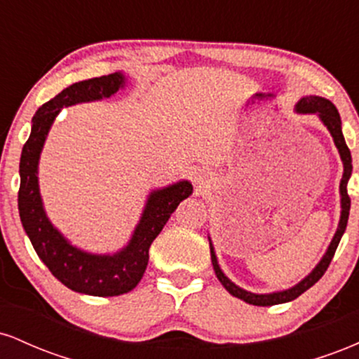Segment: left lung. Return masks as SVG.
<instances>
[{
    "mask_svg": "<svg viewBox=\"0 0 359 359\" xmlns=\"http://www.w3.org/2000/svg\"><path fill=\"white\" fill-rule=\"evenodd\" d=\"M297 111H300V113H317L319 114V118L323 119L324 125L327 126L329 131H331L337 150H339L341 160H343V163H344V174H343V180H341V208H343V211H341L339 228H337L334 238H332L331 245H329L327 253H325L324 258L320 259L319 265L312 270V273L309 275L307 278H304L302 282L297 283L294 288H290V290L277 292V294L257 295V294H251V292H246V290H243V288L234 285L231 280H229L228 277H224V273L221 271L219 265H217L216 255H214V250L211 246V262H212L214 271H216L217 280H219L222 285H224V288L229 292V294L234 295V297L245 300V302L253 304V306L265 307V306H277V304L290 302V300L297 299L299 295H302L304 292L309 290V288L314 285L316 282H319V278L323 277V275L325 273V270H327L329 265H331V259H332V257H334L337 245H339L341 236H343V233L346 229V224H348L349 208H351V197H349V194H348V180H349V177H351L353 165H351V151H349L348 145H346L343 131H341L339 113H337L336 106L332 104L331 101L324 100V97H317V96L302 97L297 104Z\"/></svg>",
    "mask_w": 359,
    "mask_h": 359,
    "instance_id": "left-lung-1",
    "label": "left lung"
}]
</instances>
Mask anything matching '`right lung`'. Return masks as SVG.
Masks as SVG:
<instances>
[{
	"label": "right lung",
	"instance_id": "1",
	"mask_svg": "<svg viewBox=\"0 0 359 359\" xmlns=\"http://www.w3.org/2000/svg\"><path fill=\"white\" fill-rule=\"evenodd\" d=\"M121 86L123 76L118 72L93 77L69 86L40 106L32 119V133L23 145L20 160L18 211L36 255L65 287L96 297L121 295L138 285L147 270L151 243L177 205L192 194V185L187 180L151 194L130 245L113 257H97L74 248L48 222L40 201L36 165L52 121L64 106L109 97Z\"/></svg>",
	"mask_w": 359,
	"mask_h": 359
}]
</instances>
